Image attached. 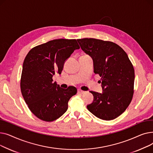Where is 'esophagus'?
<instances>
[{
  "label": "esophagus",
  "instance_id": "obj_1",
  "mask_svg": "<svg viewBox=\"0 0 153 153\" xmlns=\"http://www.w3.org/2000/svg\"><path fill=\"white\" fill-rule=\"evenodd\" d=\"M77 93H78V94H84L85 92L83 91H82V90L79 89V90L77 91Z\"/></svg>",
  "mask_w": 153,
  "mask_h": 153
}]
</instances>
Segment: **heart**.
Segmentation results:
<instances>
[{
    "label": "heart",
    "mask_w": 153,
    "mask_h": 153,
    "mask_svg": "<svg viewBox=\"0 0 153 153\" xmlns=\"http://www.w3.org/2000/svg\"><path fill=\"white\" fill-rule=\"evenodd\" d=\"M84 56H87V55H84Z\"/></svg>",
    "instance_id": "heart-1"
}]
</instances>
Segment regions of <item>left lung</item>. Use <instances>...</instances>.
<instances>
[{
	"label": "left lung",
	"mask_w": 153,
	"mask_h": 153,
	"mask_svg": "<svg viewBox=\"0 0 153 153\" xmlns=\"http://www.w3.org/2000/svg\"><path fill=\"white\" fill-rule=\"evenodd\" d=\"M77 40L81 49L93 59L94 73L101 77L103 89L102 94L90 91L94 101L87 108L102 120H114L123 113L133 99V64L126 52L114 42L87 38Z\"/></svg>",
	"instance_id": "obj_1"
}]
</instances>
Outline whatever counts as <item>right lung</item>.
Instances as JSON below:
<instances>
[{
    "label": "right lung",
    "mask_w": 153,
    "mask_h": 153,
    "mask_svg": "<svg viewBox=\"0 0 153 153\" xmlns=\"http://www.w3.org/2000/svg\"><path fill=\"white\" fill-rule=\"evenodd\" d=\"M80 47L76 39H56L38 45L28 53L23 64L20 89L30 111L45 122H53L67 111L68 102L77 89H62L53 82L64 63Z\"/></svg>",
    "instance_id": "right-lung-1"
}]
</instances>
